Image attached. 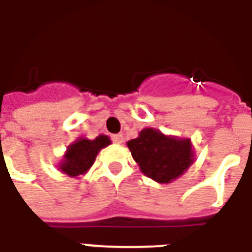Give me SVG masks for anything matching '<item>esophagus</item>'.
<instances>
[{
	"label": "esophagus",
	"mask_w": 252,
	"mask_h": 252,
	"mask_svg": "<svg viewBox=\"0 0 252 252\" xmlns=\"http://www.w3.org/2000/svg\"><path fill=\"white\" fill-rule=\"evenodd\" d=\"M111 140L114 144H123V136L122 134H112Z\"/></svg>",
	"instance_id": "1"
}]
</instances>
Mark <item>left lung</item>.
<instances>
[{"mask_svg":"<svg viewBox=\"0 0 252 252\" xmlns=\"http://www.w3.org/2000/svg\"><path fill=\"white\" fill-rule=\"evenodd\" d=\"M128 147L141 171L157 183H171L193 163L190 140L164 136L151 128L141 130L140 136L128 142Z\"/></svg>","mask_w":252,"mask_h":252,"instance_id":"8db88e82","label":"left lung"}]
</instances>
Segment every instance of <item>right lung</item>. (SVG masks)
I'll list each match as a JSON object with an SVG mask.
<instances>
[{"label":"right lung","mask_w":252,"mask_h":252,"mask_svg":"<svg viewBox=\"0 0 252 252\" xmlns=\"http://www.w3.org/2000/svg\"><path fill=\"white\" fill-rule=\"evenodd\" d=\"M110 142L111 141L107 136H99L93 141L84 138L76 141L75 144L68 146L59 168L63 173L71 177L83 175L91 168L99 150L110 145Z\"/></svg>","instance_id":"add662e5"}]
</instances>
